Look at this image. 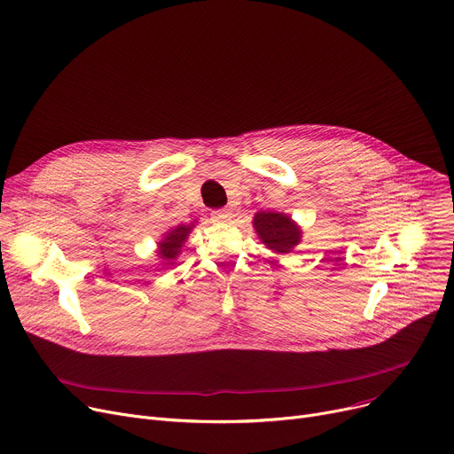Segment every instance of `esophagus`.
Listing matches in <instances>:
<instances>
[{"label": "esophagus", "mask_w": 454, "mask_h": 454, "mask_svg": "<svg viewBox=\"0 0 454 454\" xmlns=\"http://www.w3.org/2000/svg\"><path fill=\"white\" fill-rule=\"evenodd\" d=\"M231 217V214L228 209H214L211 211V219L217 221V223H226Z\"/></svg>", "instance_id": "1"}]
</instances>
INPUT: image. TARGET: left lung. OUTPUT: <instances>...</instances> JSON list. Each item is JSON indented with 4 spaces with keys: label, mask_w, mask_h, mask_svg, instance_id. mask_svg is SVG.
I'll return each instance as SVG.
<instances>
[{
    "label": "left lung",
    "mask_w": 454,
    "mask_h": 454,
    "mask_svg": "<svg viewBox=\"0 0 454 454\" xmlns=\"http://www.w3.org/2000/svg\"><path fill=\"white\" fill-rule=\"evenodd\" d=\"M254 228L266 248L278 254H288L301 240V228L285 214L276 211H257Z\"/></svg>",
    "instance_id": "obj_1"
}]
</instances>
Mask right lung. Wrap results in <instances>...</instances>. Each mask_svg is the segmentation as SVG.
<instances>
[{"instance_id": "add662e5", "label": "right lung", "mask_w": 454, "mask_h": 454, "mask_svg": "<svg viewBox=\"0 0 454 454\" xmlns=\"http://www.w3.org/2000/svg\"><path fill=\"white\" fill-rule=\"evenodd\" d=\"M193 224H180L173 230H169L164 239L159 243V255L162 261H166L164 264H171V261L176 259V255L180 254V248L186 243V239L192 231Z\"/></svg>"}]
</instances>
